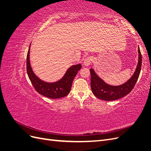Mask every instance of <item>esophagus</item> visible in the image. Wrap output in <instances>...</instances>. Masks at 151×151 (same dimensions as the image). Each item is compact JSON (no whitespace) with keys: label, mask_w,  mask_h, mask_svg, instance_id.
<instances>
[{"label":"esophagus","mask_w":151,"mask_h":151,"mask_svg":"<svg viewBox=\"0 0 151 151\" xmlns=\"http://www.w3.org/2000/svg\"><path fill=\"white\" fill-rule=\"evenodd\" d=\"M93 57H91V56H89V57H87L86 58H85V60H84V65H85V66H89V65H91V63H92V62H93Z\"/></svg>","instance_id":"1"}]
</instances>
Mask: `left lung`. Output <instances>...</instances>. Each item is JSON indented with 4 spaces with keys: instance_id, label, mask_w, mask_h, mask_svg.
I'll list each match as a JSON object with an SVG mask.
<instances>
[{
    "instance_id": "8db88e82",
    "label": "left lung",
    "mask_w": 151,
    "mask_h": 151,
    "mask_svg": "<svg viewBox=\"0 0 151 151\" xmlns=\"http://www.w3.org/2000/svg\"><path fill=\"white\" fill-rule=\"evenodd\" d=\"M139 62L134 75L127 83L120 86H110L106 84L91 68V87L96 97L104 101H114L129 94L138 80L142 66V55L139 47Z\"/></svg>"
}]
</instances>
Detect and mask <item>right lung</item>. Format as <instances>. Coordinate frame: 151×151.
I'll list each match as a JSON object with an SVG mask.
<instances>
[{"mask_svg":"<svg viewBox=\"0 0 151 151\" xmlns=\"http://www.w3.org/2000/svg\"><path fill=\"white\" fill-rule=\"evenodd\" d=\"M29 50L27 54L26 70L29 79L36 91L40 94L51 99H58L66 96L70 93L72 82L77 73L81 68V64L70 67L60 81L53 83H46L40 80L32 70L29 62Z\"/></svg>","mask_w":151,"mask_h":151,"instance_id":"1","label":"right lung"}]
</instances>
